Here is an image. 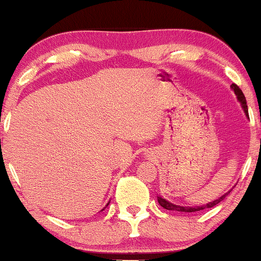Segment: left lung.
<instances>
[{"label":"left lung","mask_w":261,"mask_h":261,"mask_svg":"<svg viewBox=\"0 0 261 261\" xmlns=\"http://www.w3.org/2000/svg\"><path fill=\"white\" fill-rule=\"evenodd\" d=\"M231 90L234 91L236 97H238V100L240 101V104H241L243 111H245L247 118H249L248 116V108H247V101H246V97L245 94L242 93V91L240 90V87L236 85V84H232L231 86ZM230 193V191L228 192ZM228 193H224V194L222 195V197H219L218 199H216V200H212L211 202H207V204H204L201 206H181V205H176V204H172V202L168 201L167 199H164L163 197H161V195H158L157 197V200L160 202V205L162 207H164L165 210H170V211H178V212H197V211H202V210H206V208H211L213 206H216L217 204H219L223 199H224L226 195H228Z\"/></svg>","instance_id":"obj_1"}]
</instances>
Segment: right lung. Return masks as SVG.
I'll return each instance as SVG.
<instances>
[{
	"mask_svg": "<svg viewBox=\"0 0 261 261\" xmlns=\"http://www.w3.org/2000/svg\"><path fill=\"white\" fill-rule=\"evenodd\" d=\"M109 202H110V201H109ZM109 202H108V204L106 205V207H108V205H109ZM106 207H104V208H101V210H100V211H104V210H106Z\"/></svg>",
	"mask_w": 261,
	"mask_h": 261,
	"instance_id": "add662e5",
	"label": "right lung"
}]
</instances>
